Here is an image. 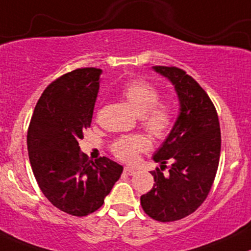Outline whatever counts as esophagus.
Here are the masks:
<instances>
[{"mask_svg":"<svg viewBox=\"0 0 251 251\" xmlns=\"http://www.w3.org/2000/svg\"><path fill=\"white\" fill-rule=\"evenodd\" d=\"M124 173H125L126 175H134L136 174V169H133V168H130V167H125L124 168Z\"/></svg>","mask_w":251,"mask_h":251,"instance_id":"34e87169","label":"esophagus"}]
</instances>
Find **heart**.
<instances>
[{"instance_id": "heart-1", "label": "heart", "mask_w": 251, "mask_h": 251, "mask_svg": "<svg viewBox=\"0 0 251 251\" xmlns=\"http://www.w3.org/2000/svg\"><path fill=\"white\" fill-rule=\"evenodd\" d=\"M121 96L142 119L143 126L153 138L164 139L174 126V103L169 99H159L158 88L147 79L134 78L121 89ZM150 148V140L144 134H133L115 139L112 153L124 162H133L139 152Z\"/></svg>"}]
</instances>
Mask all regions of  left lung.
Masks as SVG:
<instances>
[{
    "mask_svg": "<svg viewBox=\"0 0 251 251\" xmlns=\"http://www.w3.org/2000/svg\"><path fill=\"white\" fill-rule=\"evenodd\" d=\"M170 79L180 100V114L166 142L153 156L162 164L151 172L152 189L140 197L145 213L158 222H175L197 211L210 193L220 157V126L207 93L186 71L153 67ZM171 162L170 175L163 170Z\"/></svg>",
    "mask_w": 251,
    "mask_h": 251,
    "instance_id": "8db88e82",
    "label": "left lung"
}]
</instances>
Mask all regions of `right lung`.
Returning a JSON list of instances; mask_svg holds the SVG:
<instances>
[{"label": "right lung", "instance_id": "right-lung-1", "mask_svg": "<svg viewBox=\"0 0 251 251\" xmlns=\"http://www.w3.org/2000/svg\"><path fill=\"white\" fill-rule=\"evenodd\" d=\"M100 69L81 68L50 83L35 104L27 149L38 186L53 206L84 217L101 207L123 167L100 157L92 161L78 147L90 127Z\"/></svg>", "mask_w": 251, "mask_h": 251}]
</instances>
